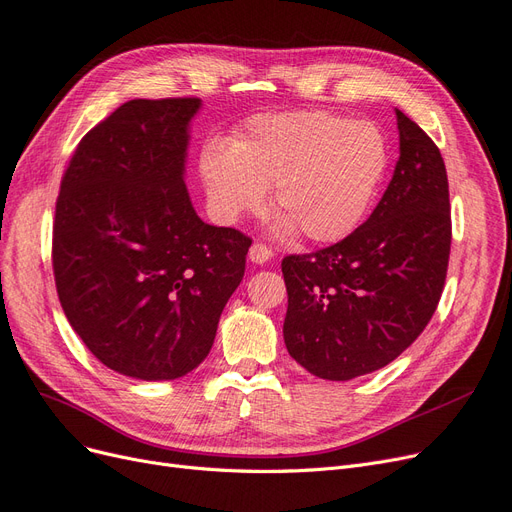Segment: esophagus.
<instances>
[{"label":"esophagus","mask_w":512,"mask_h":512,"mask_svg":"<svg viewBox=\"0 0 512 512\" xmlns=\"http://www.w3.org/2000/svg\"><path fill=\"white\" fill-rule=\"evenodd\" d=\"M272 255H274L272 249H268L266 244H259V242H255V244L251 246V251H249V259H251L253 263H257V266H261V263L270 261Z\"/></svg>","instance_id":"esophagus-1"}]
</instances>
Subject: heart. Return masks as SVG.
Instances as JSON below:
<instances>
[{
    "label": "heart",
    "instance_id": "obj_1",
    "mask_svg": "<svg viewBox=\"0 0 512 512\" xmlns=\"http://www.w3.org/2000/svg\"><path fill=\"white\" fill-rule=\"evenodd\" d=\"M388 143L371 122L329 111L261 113L232 143L206 141L198 173L217 221L257 213L272 187L280 234L337 242L367 217L388 168Z\"/></svg>",
    "mask_w": 512,
    "mask_h": 512
}]
</instances>
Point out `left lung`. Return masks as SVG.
<instances>
[{"label": "left lung", "instance_id": "8db88e82", "mask_svg": "<svg viewBox=\"0 0 512 512\" xmlns=\"http://www.w3.org/2000/svg\"><path fill=\"white\" fill-rule=\"evenodd\" d=\"M401 156L371 217L337 244L282 259L285 344L312 375L348 382L392 363L445 287L451 213L439 147L394 109Z\"/></svg>", "mask_w": 512, "mask_h": 512}]
</instances>
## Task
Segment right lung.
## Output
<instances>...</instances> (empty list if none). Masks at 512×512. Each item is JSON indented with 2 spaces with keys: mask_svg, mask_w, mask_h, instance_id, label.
<instances>
[{
  "mask_svg": "<svg viewBox=\"0 0 512 512\" xmlns=\"http://www.w3.org/2000/svg\"><path fill=\"white\" fill-rule=\"evenodd\" d=\"M200 99H135L94 126L65 170L52 225L56 293L99 361L177 380L211 352L251 238L204 223L185 156Z\"/></svg>",
  "mask_w": 512,
  "mask_h": 512,
  "instance_id": "1",
  "label": "right lung"
}]
</instances>
